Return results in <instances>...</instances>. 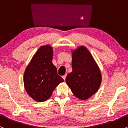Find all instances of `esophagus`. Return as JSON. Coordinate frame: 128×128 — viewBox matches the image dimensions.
I'll return each instance as SVG.
<instances>
[{"mask_svg": "<svg viewBox=\"0 0 128 128\" xmlns=\"http://www.w3.org/2000/svg\"><path fill=\"white\" fill-rule=\"evenodd\" d=\"M62 78H63V79H64V80H65L66 78V74L64 75V76H62Z\"/></svg>", "mask_w": 128, "mask_h": 128, "instance_id": "34e87169", "label": "esophagus"}]
</instances>
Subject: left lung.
I'll return each mask as SVG.
<instances>
[{"mask_svg": "<svg viewBox=\"0 0 128 128\" xmlns=\"http://www.w3.org/2000/svg\"><path fill=\"white\" fill-rule=\"evenodd\" d=\"M72 71L67 76L66 82L75 96L87 100L98 91L101 84L100 68L85 46L72 51Z\"/></svg>", "mask_w": 128, "mask_h": 128, "instance_id": "obj_1", "label": "left lung"}]
</instances>
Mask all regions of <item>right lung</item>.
Returning a JSON list of instances; mask_svg holds the SVG:
<instances>
[{"mask_svg": "<svg viewBox=\"0 0 128 128\" xmlns=\"http://www.w3.org/2000/svg\"><path fill=\"white\" fill-rule=\"evenodd\" d=\"M53 49L50 44L38 49L24 73V88L30 96L42 102L50 98L55 88L64 80L52 64Z\"/></svg>", "mask_w": 128, "mask_h": 128, "instance_id": "add662e5", "label": "right lung"}]
</instances>
